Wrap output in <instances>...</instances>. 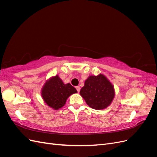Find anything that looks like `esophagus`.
I'll return each mask as SVG.
<instances>
[{
	"mask_svg": "<svg viewBox=\"0 0 157 157\" xmlns=\"http://www.w3.org/2000/svg\"><path fill=\"white\" fill-rule=\"evenodd\" d=\"M76 89H77V92H80V87L78 86H76Z\"/></svg>",
	"mask_w": 157,
	"mask_h": 157,
	"instance_id": "1",
	"label": "esophagus"
}]
</instances>
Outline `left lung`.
<instances>
[{
  "label": "left lung",
  "instance_id": "obj_1",
  "mask_svg": "<svg viewBox=\"0 0 157 157\" xmlns=\"http://www.w3.org/2000/svg\"><path fill=\"white\" fill-rule=\"evenodd\" d=\"M80 94L88 105L98 110L108 107L115 96L113 85L101 74L89 77Z\"/></svg>",
  "mask_w": 157,
  "mask_h": 157
}]
</instances>
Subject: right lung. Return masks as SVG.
<instances>
[{"instance_id":"right-lung-1","label":"right lung","mask_w":157,"mask_h":157,"mask_svg":"<svg viewBox=\"0 0 157 157\" xmlns=\"http://www.w3.org/2000/svg\"><path fill=\"white\" fill-rule=\"evenodd\" d=\"M77 91L69 83L64 84L58 75L46 82L42 90V96L47 105L56 110L62 107L71 94Z\"/></svg>"}]
</instances>
